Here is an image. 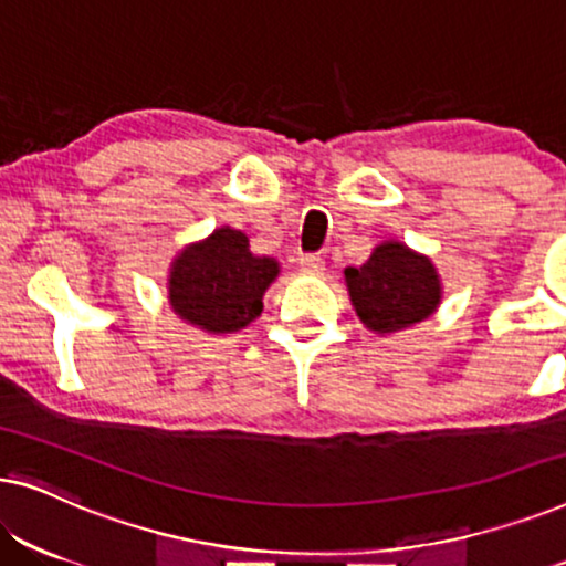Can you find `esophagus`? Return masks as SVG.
Wrapping results in <instances>:
<instances>
[{"mask_svg":"<svg viewBox=\"0 0 566 566\" xmlns=\"http://www.w3.org/2000/svg\"><path fill=\"white\" fill-rule=\"evenodd\" d=\"M298 265L308 275H319L324 270V260H322V254H301Z\"/></svg>","mask_w":566,"mask_h":566,"instance_id":"34e87169","label":"esophagus"}]
</instances>
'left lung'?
I'll use <instances>...</instances> for the list:
<instances>
[{
  "label": "left lung",
  "mask_w": 566,
  "mask_h": 566,
  "mask_svg": "<svg viewBox=\"0 0 566 566\" xmlns=\"http://www.w3.org/2000/svg\"><path fill=\"white\" fill-rule=\"evenodd\" d=\"M345 283L355 314L378 335L428 319L443 298L430 258L401 242L378 244L360 268L345 270Z\"/></svg>",
  "instance_id": "8db88e82"
}]
</instances>
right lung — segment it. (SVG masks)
I'll list each match as a JSON object with an SVG mask.
<instances>
[{
  "instance_id": "right-lung-1",
  "label": "right lung",
  "mask_w": 566,
  "mask_h": 566,
  "mask_svg": "<svg viewBox=\"0 0 566 566\" xmlns=\"http://www.w3.org/2000/svg\"><path fill=\"white\" fill-rule=\"evenodd\" d=\"M277 273L273 258L250 252L247 234L221 227L175 258L169 306L180 319L213 335L239 332L260 316L262 296Z\"/></svg>"
}]
</instances>
